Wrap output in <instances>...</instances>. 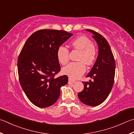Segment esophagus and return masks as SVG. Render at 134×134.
<instances>
[{
    "label": "esophagus",
    "instance_id": "esophagus-1",
    "mask_svg": "<svg viewBox=\"0 0 134 134\" xmlns=\"http://www.w3.org/2000/svg\"><path fill=\"white\" fill-rule=\"evenodd\" d=\"M76 81L75 80H73V79H72L71 78H69V80H68V83H75Z\"/></svg>",
    "mask_w": 134,
    "mask_h": 134
}]
</instances>
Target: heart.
Masks as SVG:
<instances>
[{
    "instance_id": "obj_1",
    "label": "heart",
    "mask_w": 134,
    "mask_h": 134,
    "mask_svg": "<svg viewBox=\"0 0 134 134\" xmlns=\"http://www.w3.org/2000/svg\"><path fill=\"white\" fill-rule=\"evenodd\" d=\"M70 46L74 49L79 50L80 53L77 60L79 62H72L63 68V74L71 79H78L85 74L86 70L85 66L92 65L97 57V51L89 38L81 36L77 37L70 42ZM58 60L62 65H65L69 60V51L66 47L60 46L57 49Z\"/></svg>"
}]
</instances>
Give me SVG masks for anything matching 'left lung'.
<instances>
[{"instance_id": "obj_1", "label": "left lung", "mask_w": 134, "mask_h": 134, "mask_svg": "<svg viewBox=\"0 0 134 134\" xmlns=\"http://www.w3.org/2000/svg\"><path fill=\"white\" fill-rule=\"evenodd\" d=\"M93 34L98 44V55L94 65L86 77L93 80L83 82L84 89L78 93L81 102L89 106H97L107 98L114 82L115 62L114 55L106 39L94 30L87 29Z\"/></svg>"}]
</instances>
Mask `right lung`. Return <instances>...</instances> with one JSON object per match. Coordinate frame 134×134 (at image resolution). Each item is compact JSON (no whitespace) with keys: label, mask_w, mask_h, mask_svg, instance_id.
Masks as SVG:
<instances>
[{"label":"right lung","mask_w":134,"mask_h":134,"mask_svg":"<svg viewBox=\"0 0 134 134\" xmlns=\"http://www.w3.org/2000/svg\"><path fill=\"white\" fill-rule=\"evenodd\" d=\"M65 30H40L25 42L17 60L19 79L26 96L40 108L54 104L60 89L68 83L66 75L55 77L60 70L58 48L72 36Z\"/></svg>","instance_id":"1"}]
</instances>
